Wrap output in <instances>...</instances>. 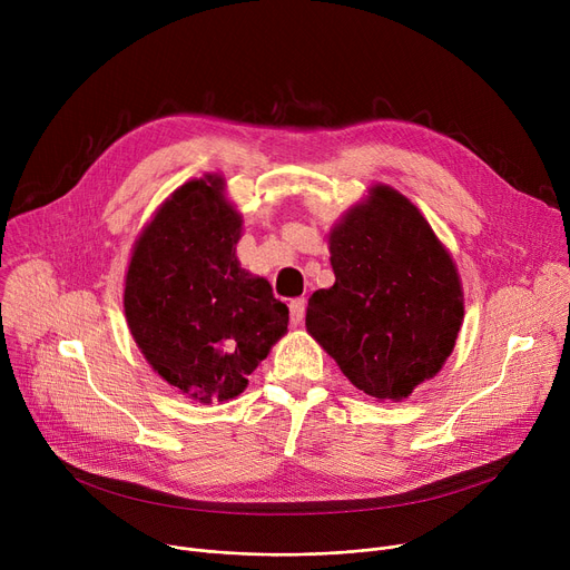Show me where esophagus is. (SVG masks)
Wrapping results in <instances>:
<instances>
[{
    "label": "esophagus",
    "instance_id": "esophagus-1",
    "mask_svg": "<svg viewBox=\"0 0 570 570\" xmlns=\"http://www.w3.org/2000/svg\"><path fill=\"white\" fill-rule=\"evenodd\" d=\"M288 309H291V325H301L303 318H305L307 301H305V297H295V301H291Z\"/></svg>",
    "mask_w": 570,
    "mask_h": 570
}]
</instances>
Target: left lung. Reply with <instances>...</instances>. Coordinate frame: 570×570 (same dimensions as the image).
<instances>
[{
    "mask_svg": "<svg viewBox=\"0 0 570 570\" xmlns=\"http://www.w3.org/2000/svg\"><path fill=\"white\" fill-rule=\"evenodd\" d=\"M335 284L309 297L307 331L376 400H404L453 353L464 318L455 263L417 207L374 187L331 233Z\"/></svg>",
    "mask_w": 570,
    "mask_h": 570,
    "instance_id": "1",
    "label": "left lung"
}]
</instances>
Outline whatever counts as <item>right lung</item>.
Returning <instances> with one entry per match:
<instances>
[{"instance_id":"right-lung-1","label":"right lung","mask_w":570,"mask_h":570,"mask_svg":"<svg viewBox=\"0 0 570 570\" xmlns=\"http://www.w3.org/2000/svg\"><path fill=\"white\" fill-rule=\"evenodd\" d=\"M239 228L224 179H191L147 224L127 273L125 314L145 361L203 404L243 393L288 325L273 286L239 267Z\"/></svg>"}]
</instances>
